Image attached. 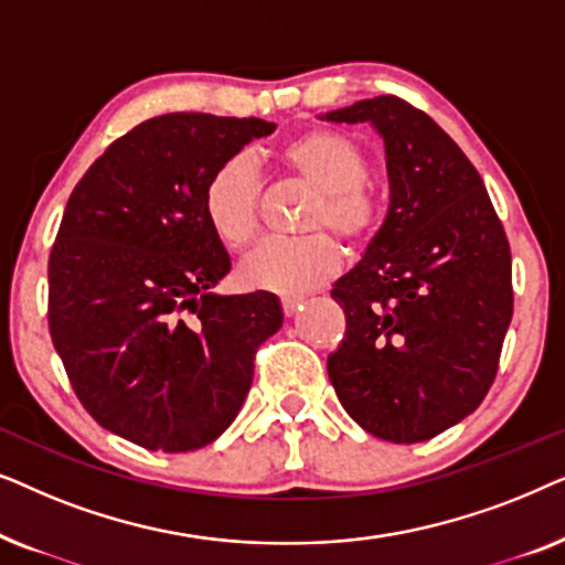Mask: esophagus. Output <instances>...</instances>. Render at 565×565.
<instances>
[{"mask_svg": "<svg viewBox=\"0 0 565 565\" xmlns=\"http://www.w3.org/2000/svg\"><path fill=\"white\" fill-rule=\"evenodd\" d=\"M300 303H303V298H300V296H285V298L280 300L282 313H285V316H296Z\"/></svg>", "mask_w": 565, "mask_h": 565, "instance_id": "esophagus-1", "label": "esophagus"}]
</instances>
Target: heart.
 Here are the masks:
<instances>
[{
  "label": "heart",
  "mask_w": 565,
  "mask_h": 565,
  "mask_svg": "<svg viewBox=\"0 0 565 565\" xmlns=\"http://www.w3.org/2000/svg\"><path fill=\"white\" fill-rule=\"evenodd\" d=\"M280 167L290 182L316 192L300 223V242H267L238 265L246 288L303 292L339 273L342 254L327 234L350 249H362L381 228L383 211L367 188L370 161L358 141L337 130L316 128L280 149ZM262 180L246 157L221 161L203 188V213L215 238L242 252L259 234Z\"/></svg>",
  "instance_id": "1"
}]
</instances>
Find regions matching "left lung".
<instances>
[{
    "label": "left lung",
    "instance_id": "8db88e82",
    "mask_svg": "<svg viewBox=\"0 0 565 565\" xmlns=\"http://www.w3.org/2000/svg\"><path fill=\"white\" fill-rule=\"evenodd\" d=\"M385 141L391 205L334 285L347 329L329 381L370 435L412 445L473 414L514 311L512 252L481 174L419 107L381 95L327 113Z\"/></svg>",
    "mask_w": 565,
    "mask_h": 565
}]
</instances>
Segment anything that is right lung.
<instances>
[{
  "instance_id": "obj_1",
  "label": "right lung",
  "mask_w": 565,
  "mask_h": 565,
  "mask_svg": "<svg viewBox=\"0 0 565 565\" xmlns=\"http://www.w3.org/2000/svg\"><path fill=\"white\" fill-rule=\"evenodd\" d=\"M275 122L169 113L87 169L49 259V329L76 398L99 427L190 452L236 419L254 354L282 327L265 290L215 296L228 252L203 213L213 169Z\"/></svg>"
}]
</instances>
